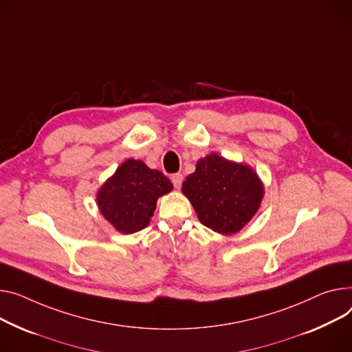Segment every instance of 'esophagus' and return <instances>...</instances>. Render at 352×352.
Wrapping results in <instances>:
<instances>
[{
    "label": "esophagus",
    "instance_id": "obj_1",
    "mask_svg": "<svg viewBox=\"0 0 352 352\" xmlns=\"http://www.w3.org/2000/svg\"><path fill=\"white\" fill-rule=\"evenodd\" d=\"M171 181H173V184H174L175 188H179L181 184H182V181H184V175H182V174H179V173H177V174H174V175L171 177Z\"/></svg>",
    "mask_w": 352,
    "mask_h": 352
}]
</instances>
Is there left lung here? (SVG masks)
I'll return each instance as SVG.
<instances>
[{
    "instance_id": "8db88e82",
    "label": "left lung",
    "mask_w": 352,
    "mask_h": 352,
    "mask_svg": "<svg viewBox=\"0 0 352 352\" xmlns=\"http://www.w3.org/2000/svg\"><path fill=\"white\" fill-rule=\"evenodd\" d=\"M182 194L192 204L202 225L221 235L239 232L259 209L265 185L248 164L210 153L182 182Z\"/></svg>"
}]
</instances>
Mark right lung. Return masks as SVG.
Returning a JSON list of instances; mask_svg holds the SVG:
<instances>
[{"instance_id": "right-lung-1", "label": "right lung", "mask_w": 352, "mask_h": 352, "mask_svg": "<svg viewBox=\"0 0 352 352\" xmlns=\"http://www.w3.org/2000/svg\"><path fill=\"white\" fill-rule=\"evenodd\" d=\"M171 181L142 160L129 158L100 186L96 202L100 214L124 235L144 229L155 210L157 199L173 191Z\"/></svg>"}]
</instances>
